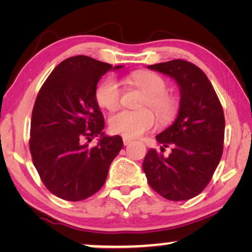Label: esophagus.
I'll use <instances>...</instances> for the list:
<instances>
[{"mask_svg": "<svg viewBox=\"0 0 252 252\" xmlns=\"http://www.w3.org/2000/svg\"><path fill=\"white\" fill-rule=\"evenodd\" d=\"M123 141H124V144H125V146H128V144L132 143V140L128 139V137H125V136L123 137Z\"/></svg>", "mask_w": 252, "mask_h": 252, "instance_id": "obj_1", "label": "esophagus"}]
</instances>
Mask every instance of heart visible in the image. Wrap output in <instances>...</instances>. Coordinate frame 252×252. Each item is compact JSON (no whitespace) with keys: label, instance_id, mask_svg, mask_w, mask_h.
<instances>
[{"label":"heart","instance_id":"heart-1","mask_svg":"<svg viewBox=\"0 0 252 252\" xmlns=\"http://www.w3.org/2000/svg\"><path fill=\"white\" fill-rule=\"evenodd\" d=\"M127 80L130 85L141 89L146 98L141 104L140 111H120L110 118L109 125L112 133L125 137H139L149 132L156 125V116L149 109L156 112L161 122L166 123L173 119L177 113V102L166 94L167 82L160 75L153 72H133ZM122 88L115 77H106L95 89V98L101 108L108 111H115L122 103Z\"/></svg>","mask_w":252,"mask_h":252}]
</instances>
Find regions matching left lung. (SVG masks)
<instances>
[{"mask_svg":"<svg viewBox=\"0 0 252 252\" xmlns=\"http://www.w3.org/2000/svg\"><path fill=\"white\" fill-rule=\"evenodd\" d=\"M173 78L180 88L177 119L158 134L160 151L171 145L168 157L149 149L142 167L150 187L170 201L195 197L211 180L223 149L225 117L211 82L195 64L184 60L149 65Z\"/></svg>","mask_w":252,"mask_h":252,"instance_id":"1","label":"left lung"}]
</instances>
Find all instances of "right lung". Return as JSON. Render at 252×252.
<instances>
[{"mask_svg":"<svg viewBox=\"0 0 252 252\" xmlns=\"http://www.w3.org/2000/svg\"><path fill=\"white\" fill-rule=\"evenodd\" d=\"M120 67L84 55L70 57L54 68L36 96L30 150L43 185L57 197L78 202L97 192L122 150V137L103 132L95 98L102 75ZM96 136L101 139L91 147Z\"/></svg>","mask_w":252,"mask_h":252,"instance_id":"obj_1","label":"right lung"}]
</instances>
